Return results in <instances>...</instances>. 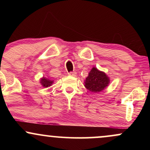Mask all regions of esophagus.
Masks as SVG:
<instances>
[{
    "label": "esophagus",
    "mask_w": 150,
    "mask_h": 150,
    "mask_svg": "<svg viewBox=\"0 0 150 150\" xmlns=\"http://www.w3.org/2000/svg\"><path fill=\"white\" fill-rule=\"evenodd\" d=\"M76 74H77V73L76 72H75V71H73V72H70L69 73H68V75H70V76H76Z\"/></svg>",
    "instance_id": "34e87169"
}]
</instances>
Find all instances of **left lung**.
Instances as JSON below:
<instances>
[{"label":"left lung","instance_id":"obj_1","mask_svg":"<svg viewBox=\"0 0 150 150\" xmlns=\"http://www.w3.org/2000/svg\"><path fill=\"white\" fill-rule=\"evenodd\" d=\"M110 82L109 77L104 72L93 67L85 81V87L91 92L97 93L108 87Z\"/></svg>","mask_w":150,"mask_h":150}]
</instances>
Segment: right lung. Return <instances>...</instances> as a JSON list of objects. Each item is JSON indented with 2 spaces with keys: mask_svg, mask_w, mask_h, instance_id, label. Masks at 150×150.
Returning <instances> with one entry per match:
<instances>
[{
  "mask_svg": "<svg viewBox=\"0 0 150 150\" xmlns=\"http://www.w3.org/2000/svg\"><path fill=\"white\" fill-rule=\"evenodd\" d=\"M40 83L44 87H49L50 86H51V85L53 83V81L51 80L50 79L47 78V77H43L42 79L40 80Z\"/></svg>",
  "mask_w": 150,
  "mask_h": 150,
  "instance_id": "obj_1",
  "label": "right lung"
}]
</instances>
